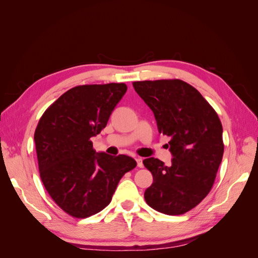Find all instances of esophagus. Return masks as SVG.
Segmentation results:
<instances>
[{"label": "esophagus", "instance_id": "34e87169", "mask_svg": "<svg viewBox=\"0 0 258 258\" xmlns=\"http://www.w3.org/2000/svg\"><path fill=\"white\" fill-rule=\"evenodd\" d=\"M136 163H138V166L139 167H143V158L142 157H136Z\"/></svg>", "mask_w": 258, "mask_h": 258}]
</instances>
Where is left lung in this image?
<instances>
[{
  "label": "left lung",
  "instance_id": "obj_1",
  "mask_svg": "<svg viewBox=\"0 0 258 258\" xmlns=\"http://www.w3.org/2000/svg\"><path fill=\"white\" fill-rule=\"evenodd\" d=\"M133 86L154 113L158 132L169 138L173 156L168 166L154 157L143 161L153 175L145 201L157 212L180 215L210 193L224 153L222 123L201 93L186 82L143 81Z\"/></svg>",
  "mask_w": 258,
  "mask_h": 258
}]
</instances>
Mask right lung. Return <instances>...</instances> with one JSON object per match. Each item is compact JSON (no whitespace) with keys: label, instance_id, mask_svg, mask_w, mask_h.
<instances>
[{"label":"right lung","instance_id":"right-lung-1","mask_svg":"<svg viewBox=\"0 0 258 258\" xmlns=\"http://www.w3.org/2000/svg\"><path fill=\"white\" fill-rule=\"evenodd\" d=\"M124 83L82 85L65 92L42 115L34 134L40 176L52 200L71 216L85 218L112 201L134 158L93 150L124 96Z\"/></svg>","mask_w":258,"mask_h":258}]
</instances>
